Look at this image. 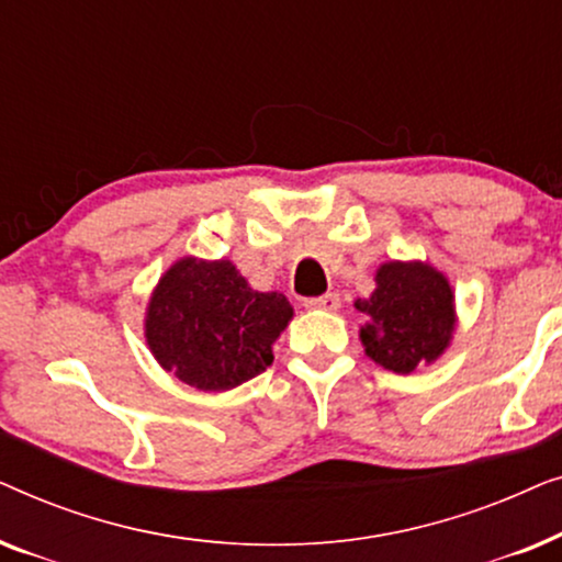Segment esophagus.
I'll use <instances>...</instances> for the list:
<instances>
[{
	"mask_svg": "<svg viewBox=\"0 0 562 562\" xmlns=\"http://www.w3.org/2000/svg\"><path fill=\"white\" fill-rule=\"evenodd\" d=\"M304 306L306 310H322V312H337L340 310V296L333 294H322V296H312V299H304Z\"/></svg>",
	"mask_w": 562,
	"mask_h": 562,
	"instance_id": "1",
	"label": "esophagus"
}]
</instances>
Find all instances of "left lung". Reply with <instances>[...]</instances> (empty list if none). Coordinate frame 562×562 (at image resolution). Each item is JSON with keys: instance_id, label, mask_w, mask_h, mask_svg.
<instances>
[{"instance_id": "obj_1", "label": "left lung", "mask_w": 562, "mask_h": 562, "mask_svg": "<svg viewBox=\"0 0 562 562\" xmlns=\"http://www.w3.org/2000/svg\"><path fill=\"white\" fill-rule=\"evenodd\" d=\"M366 314L360 342L366 356L394 373L435 363L452 340L456 296L445 276L422 260H389L375 271V291L358 299Z\"/></svg>"}]
</instances>
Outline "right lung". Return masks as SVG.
<instances>
[{
  "mask_svg": "<svg viewBox=\"0 0 562 562\" xmlns=\"http://www.w3.org/2000/svg\"><path fill=\"white\" fill-rule=\"evenodd\" d=\"M294 317L279 291H256L229 260L181 258L160 276L145 312V340L166 371L199 391H227L273 363Z\"/></svg>",
  "mask_w": 562,
  "mask_h": 562,
  "instance_id": "1",
  "label": "right lung"
}]
</instances>
